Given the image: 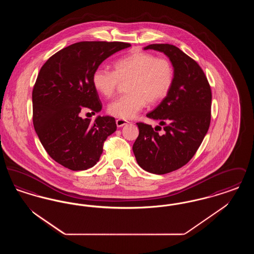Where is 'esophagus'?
Wrapping results in <instances>:
<instances>
[{"label": "esophagus", "instance_id": "esophagus-1", "mask_svg": "<svg viewBox=\"0 0 254 254\" xmlns=\"http://www.w3.org/2000/svg\"><path fill=\"white\" fill-rule=\"evenodd\" d=\"M127 124H128V122L127 121V120H123V119H117L116 120V125H117L118 127H122L127 125Z\"/></svg>", "mask_w": 254, "mask_h": 254}]
</instances>
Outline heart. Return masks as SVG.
<instances>
[{
  "mask_svg": "<svg viewBox=\"0 0 254 254\" xmlns=\"http://www.w3.org/2000/svg\"><path fill=\"white\" fill-rule=\"evenodd\" d=\"M127 94L112 101L109 114L123 120L132 119L146 103L156 104L169 94L173 85L174 68L170 61L146 52H136L114 63V70L98 67L92 84L105 97L115 92L120 81H127Z\"/></svg>",
  "mask_w": 254,
  "mask_h": 254,
  "instance_id": "1",
  "label": "heart"
}]
</instances>
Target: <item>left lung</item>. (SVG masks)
<instances>
[{
    "instance_id": "left-lung-1",
    "label": "left lung",
    "mask_w": 254,
    "mask_h": 254,
    "mask_svg": "<svg viewBox=\"0 0 254 254\" xmlns=\"http://www.w3.org/2000/svg\"><path fill=\"white\" fill-rule=\"evenodd\" d=\"M164 53L174 68L169 94L146 117L164 127L159 134L149 125L138 123L133 144L138 165L145 171L166 174L185 166L202 144L210 124L211 90L199 64L175 46L155 44L144 48ZM160 126L155 128L161 129Z\"/></svg>"
}]
</instances>
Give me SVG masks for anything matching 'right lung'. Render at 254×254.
<instances>
[{
  "mask_svg": "<svg viewBox=\"0 0 254 254\" xmlns=\"http://www.w3.org/2000/svg\"><path fill=\"white\" fill-rule=\"evenodd\" d=\"M121 42H80L51 56L42 66L32 92L33 125L49 156L64 168L85 170L96 165L105 140L116 131L115 119H83V108L95 112L102 103L92 74L114 53L127 49Z\"/></svg>",
  "mask_w": 254,
  "mask_h": 254,
  "instance_id": "add662e5",
  "label": "right lung"
}]
</instances>
